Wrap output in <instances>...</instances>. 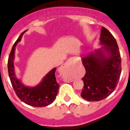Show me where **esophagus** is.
Here are the masks:
<instances>
[{"instance_id": "34e87169", "label": "esophagus", "mask_w": 130, "mask_h": 130, "mask_svg": "<svg viewBox=\"0 0 130 130\" xmlns=\"http://www.w3.org/2000/svg\"><path fill=\"white\" fill-rule=\"evenodd\" d=\"M72 58H70L69 60H68V61L63 65V68H67V69H69L70 67L72 65Z\"/></svg>"}]
</instances>
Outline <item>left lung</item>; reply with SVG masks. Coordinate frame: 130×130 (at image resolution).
I'll use <instances>...</instances> for the list:
<instances>
[{"instance_id": "1", "label": "left lung", "mask_w": 130, "mask_h": 130, "mask_svg": "<svg viewBox=\"0 0 130 130\" xmlns=\"http://www.w3.org/2000/svg\"><path fill=\"white\" fill-rule=\"evenodd\" d=\"M100 48L81 56L86 73L81 96L87 101H100L112 93L117 87L121 72V56L112 34L102 27Z\"/></svg>"}]
</instances>
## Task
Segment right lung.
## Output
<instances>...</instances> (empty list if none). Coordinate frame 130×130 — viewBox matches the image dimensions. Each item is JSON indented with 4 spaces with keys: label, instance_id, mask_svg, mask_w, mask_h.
Masks as SVG:
<instances>
[{
    "label": "right lung",
    "instance_id": "obj_1",
    "mask_svg": "<svg viewBox=\"0 0 130 130\" xmlns=\"http://www.w3.org/2000/svg\"><path fill=\"white\" fill-rule=\"evenodd\" d=\"M20 34L17 41L15 42L8 59V72L12 87L17 96L27 105L35 107H43L50 105L55 100L58 93L59 85L56 80L55 70L54 68L46 75L42 82L35 87L25 86L17 78L15 72L13 61L15 59V51L17 43L21 41L24 33Z\"/></svg>",
    "mask_w": 130,
    "mask_h": 130
}]
</instances>
